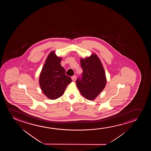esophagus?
I'll use <instances>...</instances> for the list:
<instances>
[{
	"label": "esophagus",
	"instance_id": "34e87169",
	"mask_svg": "<svg viewBox=\"0 0 151 151\" xmlns=\"http://www.w3.org/2000/svg\"><path fill=\"white\" fill-rule=\"evenodd\" d=\"M77 77L75 75H74V76H73L72 77V79L73 81H75L76 80Z\"/></svg>",
	"mask_w": 151,
	"mask_h": 151
}]
</instances>
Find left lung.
Segmentation results:
<instances>
[{
  "mask_svg": "<svg viewBox=\"0 0 151 151\" xmlns=\"http://www.w3.org/2000/svg\"><path fill=\"white\" fill-rule=\"evenodd\" d=\"M83 69L81 77L77 79L76 85L85 99L93 101L104 89L106 84L105 73L96 55L81 59Z\"/></svg>",
  "mask_w": 151,
  "mask_h": 151,
  "instance_id": "left-lung-1",
  "label": "left lung"
}]
</instances>
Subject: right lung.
Instances as JSON below:
<instances>
[{"mask_svg":"<svg viewBox=\"0 0 151 151\" xmlns=\"http://www.w3.org/2000/svg\"><path fill=\"white\" fill-rule=\"evenodd\" d=\"M62 58L52 52L46 60L39 78L43 93L50 99H56L64 93L66 86L72 81L65 75V70L60 64Z\"/></svg>","mask_w":151,"mask_h":151,"instance_id":"obj_1","label":"right lung"}]
</instances>
